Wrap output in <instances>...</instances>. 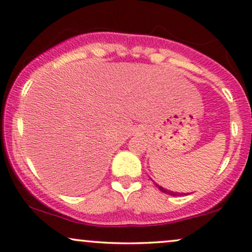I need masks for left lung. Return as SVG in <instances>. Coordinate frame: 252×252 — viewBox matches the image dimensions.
<instances>
[{"label":"left lung","instance_id":"8db88e82","mask_svg":"<svg viewBox=\"0 0 252 252\" xmlns=\"http://www.w3.org/2000/svg\"><path fill=\"white\" fill-rule=\"evenodd\" d=\"M156 184V183H155ZM156 186L158 187L159 189L161 190V192L163 193H166V194H170V195H173V196H177V195H180V194H185V193H177V192H172V190H168V189H165L164 187H161V186H159L158 184H156Z\"/></svg>","mask_w":252,"mask_h":252}]
</instances>
